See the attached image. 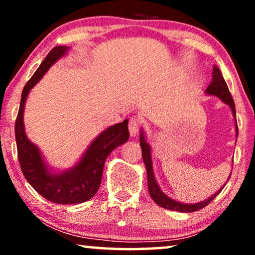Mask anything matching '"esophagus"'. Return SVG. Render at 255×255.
Instances as JSON below:
<instances>
[{"label":"esophagus","mask_w":255,"mask_h":255,"mask_svg":"<svg viewBox=\"0 0 255 255\" xmlns=\"http://www.w3.org/2000/svg\"><path fill=\"white\" fill-rule=\"evenodd\" d=\"M139 128H140V122H139L138 118L132 117L128 122V131H130L131 137H135L138 134Z\"/></svg>","instance_id":"obj_1"}]
</instances>
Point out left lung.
<instances>
[{
  "mask_svg": "<svg viewBox=\"0 0 255 255\" xmlns=\"http://www.w3.org/2000/svg\"><path fill=\"white\" fill-rule=\"evenodd\" d=\"M205 93L208 95L217 96L221 99L223 102L231 108L233 116L236 118V106L235 101H233L231 93L228 88V85H226L224 78H223L221 71H219L218 67L214 66V71H212V80L211 83L208 86V88L205 89ZM236 132L237 137H238V125H237V120H236ZM140 146H141V155L142 160H144V163L146 166V172H147V184H148V193L151 195L152 200L155 202L159 207L165 208L167 210H174V211H180V212H194L200 210V209H203L204 207L210 203V202L214 200V198L217 196V195L221 193L222 189L224 187H222L217 193H215L211 197L207 198V200L198 202V203H193V204H187V203H181L179 201L173 200L167 196L165 193H162V190L160 189L159 184L156 183L154 172H153V163H152V156H151V147H149L148 142L146 141V138L144 135V132H140ZM231 176V174H230ZM230 176L228 177V181L230 180ZM226 184V183H225Z\"/></svg>",
  "mask_w": 255,
  "mask_h": 255,
  "instance_id": "left-lung-1",
  "label": "left lung"
}]
</instances>
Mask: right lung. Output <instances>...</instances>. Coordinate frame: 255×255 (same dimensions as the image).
<instances>
[{
  "instance_id": "right-lung-1",
  "label": "right lung",
  "mask_w": 255,
  "mask_h": 255,
  "mask_svg": "<svg viewBox=\"0 0 255 255\" xmlns=\"http://www.w3.org/2000/svg\"><path fill=\"white\" fill-rule=\"evenodd\" d=\"M67 51V46L52 48L32 78L27 81L22 92L15 124L17 153L24 176L38 194L59 204H75L90 200L100 188L104 162L108 155L128 139V120H125L101 132L87 148L80 161L72 168L54 173L45 162L40 149L26 137L23 122L26 97L48 68L64 57Z\"/></svg>"
}]
</instances>
